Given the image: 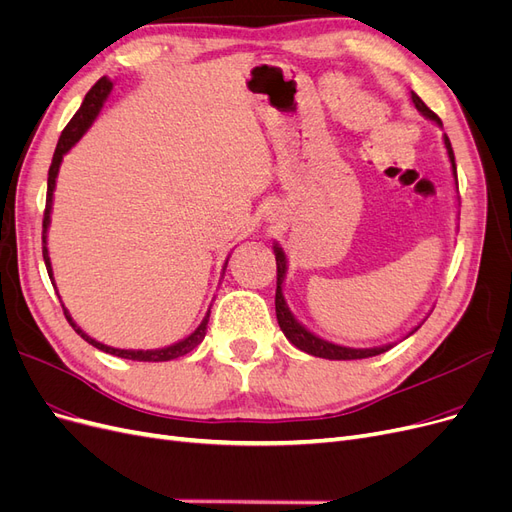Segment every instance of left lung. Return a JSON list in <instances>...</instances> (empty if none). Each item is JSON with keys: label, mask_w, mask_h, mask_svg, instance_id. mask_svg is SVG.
Returning <instances> with one entry per match:
<instances>
[{"label": "left lung", "mask_w": 512, "mask_h": 512, "mask_svg": "<svg viewBox=\"0 0 512 512\" xmlns=\"http://www.w3.org/2000/svg\"><path fill=\"white\" fill-rule=\"evenodd\" d=\"M411 99L415 103L426 118L434 120L437 124L443 126L441 118L434 113L432 109H428V105L418 97V94L411 92ZM445 147H447V154L453 166V175H456L458 181V173H456V158H453V149H451V141L445 135ZM274 253H276V318H278V325L282 329V333L287 335L289 342L293 346H297L299 350H304L312 356H320V358H331V361H354V358H369V356H377L386 350H390L392 346H382V348H367V350H356V348H344V346H337L331 342H325V339L316 337L314 333H310L308 329L301 327L297 320L293 318V314L289 312L287 304H285V297H282V280H285V272H287V259L282 249L274 246ZM420 329V327H418ZM415 329V331H418Z\"/></svg>", "instance_id": "obj_1"}]
</instances>
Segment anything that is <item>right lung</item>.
Here are the masks:
<instances>
[{
  "label": "right lung",
  "mask_w": 512,
  "mask_h": 512,
  "mask_svg": "<svg viewBox=\"0 0 512 512\" xmlns=\"http://www.w3.org/2000/svg\"><path fill=\"white\" fill-rule=\"evenodd\" d=\"M111 90V82L107 78H101L97 84H94L86 99L82 103V107L78 109V113L71 118V122L65 126V130L61 132V139L59 143H56V149H54V156H52V164H50V170H48V192H46V208H44V221H42V253H44V263H46V270H48V276L52 278V268H50V257H48V249H46V232H48V223H50V206H52V192H54V183H56V175H59V166H61V160L65 156V151L71 149L73 143H78V139L84 135V132L88 130V126L92 124V120L99 116V111L107 99V94ZM65 312V318L69 320V325L73 327V331L78 333L82 339H86L88 344H92L94 348H99L107 354H113V356H120V358H128V361H143V363H162V361H173V358H179V356H185L187 352H192L202 339L206 335V325H208V312L206 318L202 320V325L189 335L185 337L183 342L175 344V346H168V348H162V350H118V348H109V346H103L99 342H94L92 337H88L78 325L73 323L69 312L63 308Z\"/></svg>",
  "instance_id": "right-lung-1"
}]
</instances>
